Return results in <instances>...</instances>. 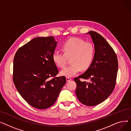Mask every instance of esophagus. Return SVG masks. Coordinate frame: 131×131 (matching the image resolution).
<instances>
[{"label": "esophagus", "mask_w": 131, "mask_h": 131, "mask_svg": "<svg viewBox=\"0 0 131 131\" xmlns=\"http://www.w3.org/2000/svg\"><path fill=\"white\" fill-rule=\"evenodd\" d=\"M66 79H67V81L68 82V81H70L71 80V79L70 78H69V77H67L66 78Z\"/></svg>", "instance_id": "esophagus-1"}]
</instances>
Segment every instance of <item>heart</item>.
Returning a JSON list of instances; mask_svg holds the SVG:
<instances>
[{"label": "heart", "instance_id": "b5f03b06", "mask_svg": "<svg viewBox=\"0 0 131 131\" xmlns=\"http://www.w3.org/2000/svg\"><path fill=\"white\" fill-rule=\"evenodd\" d=\"M63 53L54 52L52 60L57 67L64 68L68 58H70L71 65L66 67L61 71V75L72 77L81 69L87 70L93 63L95 56L94 45L89 42H84L78 38H72L66 41L61 46Z\"/></svg>", "mask_w": 131, "mask_h": 131}]
</instances>
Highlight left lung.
Here are the masks:
<instances>
[{
    "mask_svg": "<svg viewBox=\"0 0 131 131\" xmlns=\"http://www.w3.org/2000/svg\"><path fill=\"white\" fill-rule=\"evenodd\" d=\"M95 44L94 61L88 70L74 79L75 94L83 104L93 106L108 98L116 84L118 60L114 50L105 38L95 31H89ZM91 80L81 82L80 79Z\"/></svg>",
    "mask_w": 131,
    "mask_h": 131,
    "instance_id": "8db88e82",
    "label": "left lung"
}]
</instances>
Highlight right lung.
Returning a JSON list of instances; mask_svg holds the SVG:
<instances>
[{
  "label": "right lung",
  "instance_id": "1",
  "mask_svg": "<svg viewBox=\"0 0 131 131\" xmlns=\"http://www.w3.org/2000/svg\"><path fill=\"white\" fill-rule=\"evenodd\" d=\"M57 42L53 36L33 38L19 48L13 64V82L18 93L30 106L44 110L55 103L66 83L53 62Z\"/></svg>",
  "mask_w": 131,
  "mask_h": 131
}]
</instances>
